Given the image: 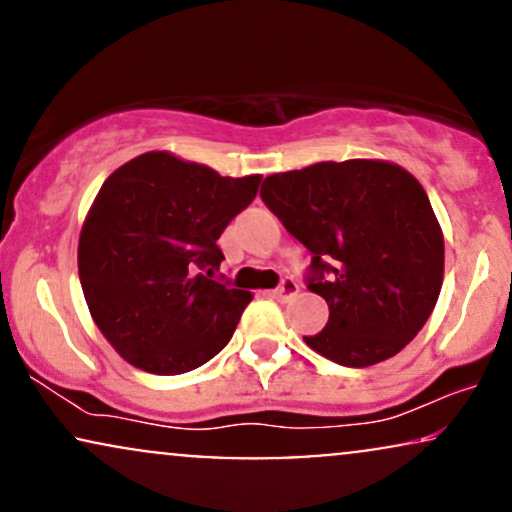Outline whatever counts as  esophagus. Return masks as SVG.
I'll list each match as a JSON object with an SVG mask.
<instances>
[{"label":"esophagus","mask_w":512,"mask_h":512,"mask_svg":"<svg viewBox=\"0 0 512 512\" xmlns=\"http://www.w3.org/2000/svg\"><path fill=\"white\" fill-rule=\"evenodd\" d=\"M298 289H301V286H298L296 281H293V279H284V281H281V284H279V289L272 291V296L279 298V301H289V298L296 296Z\"/></svg>","instance_id":"34e87169"}]
</instances>
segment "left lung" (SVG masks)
<instances>
[{
	"mask_svg": "<svg viewBox=\"0 0 512 512\" xmlns=\"http://www.w3.org/2000/svg\"><path fill=\"white\" fill-rule=\"evenodd\" d=\"M260 197L313 252L308 289L330 305L303 337L339 366L387 361L426 325L443 286L445 243L421 182L380 158L322 161L264 178Z\"/></svg>",
	"mask_w": 512,
	"mask_h": 512,
	"instance_id": "1",
	"label": "left lung"
}]
</instances>
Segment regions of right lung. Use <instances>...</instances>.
Instances as JSON below:
<instances>
[{"label":"right lung","mask_w":512,"mask_h":512,"mask_svg":"<svg viewBox=\"0 0 512 512\" xmlns=\"http://www.w3.org/2000/svg\"><path fill=\"white\" fill-rule=\"evenodd\" d=\"M260 180L149 151L103 182L81 226L79 279L93 322L134 368L180 375L231 342L252 293L216 276V240Z\"/></svg>","instance_id":"1"}]
</instances>
